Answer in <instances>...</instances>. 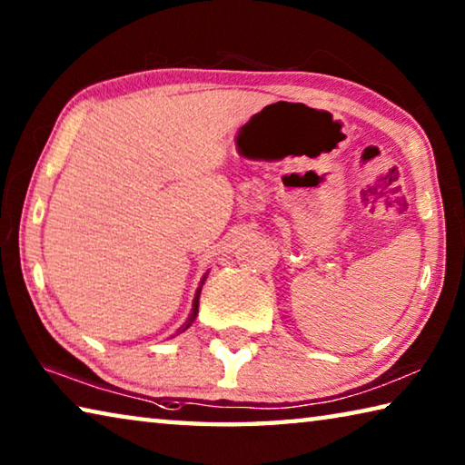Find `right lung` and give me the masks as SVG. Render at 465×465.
Wrapping results in <instances>:
<instances>
[{
	"mask_svg": "<svg viewBox=\"0 0 465 465\" xmlns=\"http://www.w3.org/2000/svg\"><path fill=\"white\" fill-rule=\"evenodd\" d=\"M204 279H207V272H204V277L201 279V285H199V289H196V293H194V299H193V312H191V316L186 318V322H184L183 326H180L178 332H184L186 328H191V326H193V322H194V318H196V313H199V297H201V289H203V282H204Z\"/></svg>",
	"mask_w": 465,
	"mask_h": 465,
	"instance_id": "1",
	"label": "right lung"
}]
</instances>
